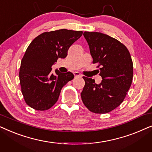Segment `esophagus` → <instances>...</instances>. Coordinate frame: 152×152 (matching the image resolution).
I'll return each instance as SVG.
<instances>
[{
	"mask_svg": "<svg viewBox=\"0 0 152 152\" xmlns=\"http://www.w3.org/2000/svg\"><path fill=\"white\" fill-rule=\"evenodd\" d=\"M74 75H75V77H82V75H81L79 72H74Z\"/></svg>",
	"mask_w": 152,
	"mask_h": 152,
	"instance_id": "1",
	"label": "esophagus"
}]
</instances>
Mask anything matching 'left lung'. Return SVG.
<instances>
[{
    "label": "left lung",
    "mask_w": 152,
    "mask_h": 152,
    "mask_svg": "<svg viewBox=\"0 0 152 152\" xmlns=\"http://www.w3.org/2000/svg\"><path fill=\"white\" fill-rule=\"evenodd\" d=\"M93 63L102 80L83 77L85 86L81 93L84 104L95 113H107L120 105L133 80V62L128 49L117 39L101 32H84Z\"/></svg>",
    "instance_id": "8db88e82"
}]
</instances>
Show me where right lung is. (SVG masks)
Returning <instances> with one entry per match:
<instances>
[{
  "mask_svg": "<svg viewBox=\"0 0 152 152\" xmlns=\"http://www.w3.org/2000/svg\"><path fill=\"white\" fill-rule=\"evenodd\" d=\"M82 31L66 29L43 32L37 37L27 48L20 63V84L24 99L37 111L53 107L61 88L74 78L70 72H51L52 66L59 58L64 59L72 43L80 38Z\"/></svg>",
  "mask_w": 152,
  "mask_h": 152,
  "instance_id": "obj_1",
  "label": "right lung"
}]
</instances>
